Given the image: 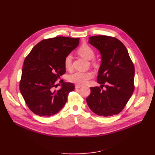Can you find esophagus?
Masks as SVG:
<instances>
[{
  "mask_svg": "<svg viewBox=\"0 0 155 155\" xmlns=\"http://www.w3.org/2000/svg\"><path fill=\"white\" fill-rule=\"evenodd\" d=\"M81 87H82V85H78V84H77V85H75V88H81Z\"/></svg>",
  "mask_w": 155,
  "mask_h": 155,
  "instance_id": "esophagus-1",
  "label": "esophagus"
}]
</instances>
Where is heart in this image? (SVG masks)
<instances>
[{
  "instance_id": "obj_1",
  "label": "heart",
  "mask_w": 155,
  "mask_h": 155,
  "mask_svg": "<svg viewBox=\"0 0 155 155\" xmlns=\"http://www.w3.org/2000/svg\"><path fill=\"white\" fill-rule=\"evenodd\" d=\"M78 53L81 57L88 60L92 59L94 56V51L87 44L82 45L78 50ZM72 55H68L64 59V67L69 70L72 67ZM93 72H75L70 74L68 76V80L70 82L78 84V85H83L86 83L89 79L93 77Z\"/></svg>"
}]
</instances>
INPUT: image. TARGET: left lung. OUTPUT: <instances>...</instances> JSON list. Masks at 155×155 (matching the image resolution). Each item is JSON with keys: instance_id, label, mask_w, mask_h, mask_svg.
I'll return each instance as SVG.
<instances>
[{"instance_id": "obj_1", "label": "left lung", "mask_w": 155, "mask_h": 155, "mask_svg": "<svg viewBox=\"0 0 155 155\" xmlns=\"http://www.w3.org/2000/svg\"><path fill=\"white\" fill-rule=\"evenodd\" d=\"M88 42L100 51L101 61L97 77L101 85L91 88L86 99L87 105L100 116L118 114L134 91L133 63L124 45L114 37L92 36Z\"/></svg>"}]
</instances>
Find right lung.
<instances>
[{
    "label": "right lung",
    "instance_id": "1",
    "mask_svg": "<svg viewBox=\"0 0 155 155\" xmlns=\"http://www.w3.org/2000/svg\"><path fill=\"white\" fill-rule=\"evenodd\" d=\"M79 38L56 37L37 43L25 59L20 91L34 114L50 116L62 109L68 94L74 90L72 83L63 82L59 90L55 81L66 72L64 61L79 45Z\"/></svg>",
    "mask_w": 155,
    "mask_h": 155
}]
</instances>
